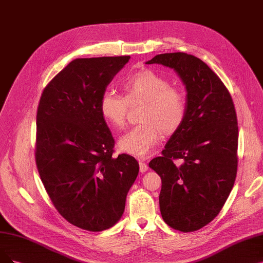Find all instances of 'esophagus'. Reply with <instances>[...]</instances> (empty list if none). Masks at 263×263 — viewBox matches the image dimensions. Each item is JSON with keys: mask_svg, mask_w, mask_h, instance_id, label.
Instances as JSON below:
<instances>
[{"mask_svg": "<svg viewBox=\"0 0 263 263\" xmlns=\"http://www.w3.org/2000/svg\"><path fill=\"white\" fill-rule=\"evenodd\" d=\"M139 170H140V173H144L148 171V165H146L144 162L142 161H139Z\"/></svg>", "mask_w": 263, "mask_h": 263, "instance_id": "34e87169", "label": "esophagus"}]
</instances>
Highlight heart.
<instances>
[{"instance_id":"1","label":"heart","mask_w":263,"mask_h":263,"mask_svg":"<svg viewBox=\"0 0 263 263\" xmlns=\"http://www.w3.org/2000/svg\"><path fill=\"white\" fill-rule=\"evenodd\" d=\"M123 97L103 92L99 111L106 122L117 129H123L128 106L141 104L139 125L135 126L119 140V149L130 155L144 157L163 136L178 132L186 115L184 91L171 85L165 77L145 69L133 73L121 83Z\"/></svg>"}]
</instances>
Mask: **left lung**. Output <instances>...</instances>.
Wrapping results in <instances>:
<instances>
[{"label": "left lung", "mask_w": 263, "mask_h": 263, "mask_svg": "<svg viewBox=\"0 0 263 263\" xmlns=\"http://www.w3.org/2000/svg\"><path fill=\"white\" fill-rule=\"evenodd\" d=\"M146 64L175 69L186 88L184 122L149 166L162 179L164 221L181 232H193L218 216L234 185L238 159L235 107L222 81L193 55L166 52Z\"/></svg>", "instance_id": "obj_1"}]
</instances>
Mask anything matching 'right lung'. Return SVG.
I'll return each mask as SVG.
<instances>
[{
	"label": "right lung",
	"mask_w": 263,
	"mask_h": 263,
	"mask_svg": "<svg viewBox=\"0 0 263 263\" xmlns=\"http://www.w3.org/2000/svg\"><path fill=\"white\" fill-rule=\"evenodd\" d=\"M130 56L78 58L47 84L36 113L35 163L52 205L71 224L98 232L122 217L139 164L112 156L99 102Z\"/></svg>",
	"instance_id": "1"
}]
</instances>
